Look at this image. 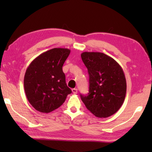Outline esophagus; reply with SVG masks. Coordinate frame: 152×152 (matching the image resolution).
Returning a JSON list of instances; mask_svg holds the SVG:
<instances>
[{"mask_svg":"<svg viewBox=\"0 0 152 152\" xmlns=\"http://www.w3.org/2000/svg\"><path fill=\"white\" fill-rule=\"evenodd\" d=\"M72 93H74V94H76V93H78V89H75V88L72 89Z\"/></svg>","mask_w":152,"mask_h":152,"instance_id":"esophagus-1","label":"esophagus"}]
</instances>
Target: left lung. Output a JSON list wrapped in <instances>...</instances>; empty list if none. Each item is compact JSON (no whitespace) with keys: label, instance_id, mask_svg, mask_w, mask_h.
<instances>
[{"label":"left lung","instance_id":"1","mask_svg":"<svg viewBox=\"0 0 152 152\" xmlns=\"http://www.w3.org/2000/svg\"><path fill=\"white\" fill-rule=\"evenodd\" d=\"M81 57L89 75L88 95H80L86 108L98 118H108L121 108L127 83L121 66L107 55L83 52Z\"/></svg>","mask_w":152,"mask_h":152}]
</instances>
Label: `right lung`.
I'll return each mask as SVG.
<instances>
[{"label": "right lung", "instance_id": "obj_1", "mask_svg": "<svg viewBox=\"0 0 152 152\" xmlns=\"http://www.w3.org/2000/svg\"><path fill=\"white\" fill-rule=\"evenodd\" d=\"M70 50L53 48L32 61L24 76V89L28 102L42 113L58 108L72 93L67 87L63 65Z\"/></svg>", "mask_w": 152, "mask_h": 152}]
</instances>
